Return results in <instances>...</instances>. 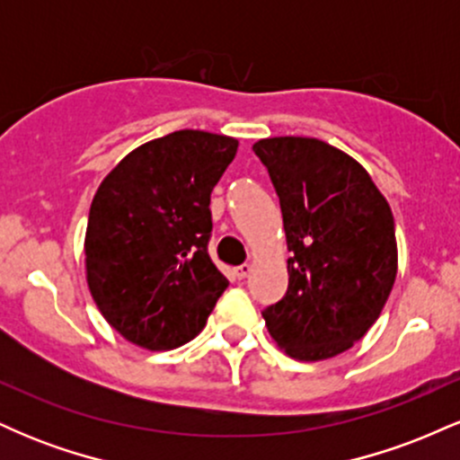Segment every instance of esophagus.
<instances>
[{
	"label": "esophagus",
	"instance_id": "obj_1",
	"mask_svg": "<svg viewBox=\"0 0 460 460\" xmlns=\"http://www.w3.org/2000/svg\"><path fill=\"white\" fill-rule=\"evenodd\" d=\"M251 270H252V266H251V263H242V266H237V268H235V274H237V279H246L248 274H251Z\"/></svg>",
	"mask_w": 460,
	"mask_h": 460
}]
</instances>
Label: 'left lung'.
<instances>
[{"label": "left lung", "mask_w": 460, "mask_h": 460, "mask_svg": "<svg viewBox=\"0 0 460 460\" xmlns=\"http://www.w3.org/2000/svg\"><path fill=\"white\" fill-rule=\"evenodd\" d=\"M279 194L288 292L263 311L285 355L324 361L378 320L398 274L394 214L366 168L329 142L303 136L252 145Z\"/></svg>", "instance_id": "1"}]
</instances>
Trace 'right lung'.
Returning <instances> with one entry per match:
<instances>
[{
  "label": "right lung",
  "instance_id": "1",
  "mask_svg": "<svg viewBox=\"0 0 460 460\" xmlns=\"http://www.w3.org/2000/svg\"><path fill=\"white\" fill-rule=\"evenodd\" d=\"M237 153L231 136L179 129L123 157L88 214L86 281L110 326L146 350L199 335L229 281L208 252L209 199Z\"/></svg>",
  "mask_w": 460,
  "mask_h": 460
}]
</instances>
